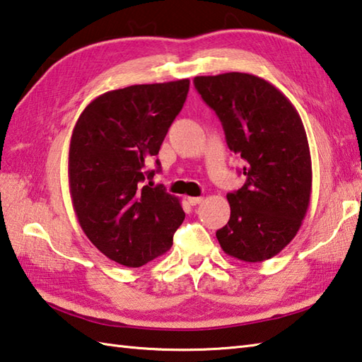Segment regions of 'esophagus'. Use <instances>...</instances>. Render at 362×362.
I'll list each match as a JSON object with an SVG mask.
<instances>
[{"label":"esophagus","mask_w":362,"mask_h":362,"mask_svg":"<svg viewBox=\"0 0 362 362\" xmlns=\"http://www.w3.org/2000/svg\"><path fill=\"white\" fill-rule=\"evenodd\" d=\"M204 202V197H188V204L189 205H199V204H202Z\"/></svg>","instance_id":"obj_1"}]
</instances>
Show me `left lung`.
Listing matches in <instances>:
<instances>
[{"mask_svg": "<svg viewBox=\"0 0 362 362\" xmlns=\"http://www.w3.org/2000/svg\"><path fill=\"white\" fill-rule=\"evenodd\" d=\"M194 87L216 112L228 149L247 161L245 183L227 194L230 219L216 232L221 247L247 263L272 258L308 211L313 171L303 122L289 99L258 76H197Z\"/></svg>", "mask_w": 362, "mask_h": 362, "instance_id": "8db88e82", "label": "left lung"}]
</instances>
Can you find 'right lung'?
Instances as JSON below:
<instances>
[{"label":"right lung","instance_id":"right-lung-1","mask_svg":"<svg viewBox=\"0 0 362 362\" xmlns=\"http://www.w3.org/2000/svg\"><path fill=\"white\" fill-rule=\"evenodd\" d=\"M189 81L143 83L93 99L76 122L68 157L71 201L95 247L127 267H140L171 249L185 219L179 199L143 185Z\"/></svg>","mask_w":362,"mask_h":362}]
</instances>
